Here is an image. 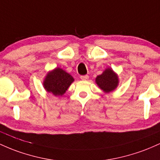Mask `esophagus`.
Instances as JSON below:
<instances>
[{
    "mask_svg": "<svg viewBox=\"0 0 160 160\" xmlns=\"http://www.w3.org/2000/svg\"><path fill=\"white\" fill-rule=\"evenodd\" d=\"M80 78H81V79H82V81H87V80H88L89 76L88 75H82V76H81Z\"/></svg>",
    "mask_w": 160,
    "mask_h": 160,
    "instance_id": "obj_1",
    "label": "esophagus"
}]
</instances>
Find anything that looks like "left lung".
<instances>
[{"label":"left lung","mask_w":160,"mask_h":160,"mask_svg":"<svg viewBox=\"0 0 160 160\" xmlns=\"http://www.w3.org/2000/svg\"><path fill=\"white\" fill-rule=\"evenodd\" d=\"M95 82L104 93L108 94L116 89L119 83V76L112 68L109 67L95 78Z\"/></svg>","instance_id":"left-lung-1"}]
</instances>
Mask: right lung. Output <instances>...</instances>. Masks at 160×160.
Here are the masks:
<instances>
[{
	"instance_id": "1",
	"label": "right lung",
	"mask_w": 160,
	"mask_h": 160,
	"mask_svg": "<svg viewBox=\"0 0 160 160\" xmlns=\"http://www.w3.org/2000/svg\"><path fill=\"white\" fill-rule=\"evenodd\" d=\"M73 82L74 78L69 73L57 67L47 73L43 81V86L47 92L59 97L65 94Z\"/></svg>"
}]
</instances>
